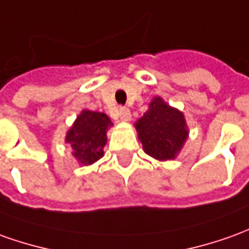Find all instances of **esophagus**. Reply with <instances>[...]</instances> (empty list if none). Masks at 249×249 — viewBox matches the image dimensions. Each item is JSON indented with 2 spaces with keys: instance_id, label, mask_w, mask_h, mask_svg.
<instances>
[{
  "instance_id": "1",
  "label": "esophagus",
  "mask_w": 249,
  "mask_h": 249,
  "mask_svg": "<svg viewBox=\"0 0 249 249\" xmlns=\"http://www.w3.org/2000/svg\"><path fill=\"white\" fill-rule=\"evenodd\" d=\"M119 118L122 122H128L131 119V114L128 108H119Z\"/></svg>"
}]
</instances>
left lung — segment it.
Listing matches in <instances>:
<instances>
[{
	"label": "left lung",
	"mask_w": 249,
	"mask_h": 249,
	"mask_svg": "<svg viewBox=\"0 0 249 249\" xmlns=\"http://www.w3.org/2000/svg\"><path fill=\"white\" fill-rule=\"evenodd\" d=\"M134 127L143 152L159 161L176 159L190 134L184 114L160 96L152 99Z\"/></svg>",
	"instance_id": "obj_1"
}]
</instances>
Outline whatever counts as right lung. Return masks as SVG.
Masks as SVG:
<instances>
[{
    "label": "right lung",
    "mask_w": 249,
    "mask_h": 249,
    "mask_svg": "<svg viewBox=\"0 0 249 249\" xmlns=\"http://www.w3.org/2000/svg\"><path fill=\"white\" fill-rule=\"evenodd\" d=\"M112 122L104 112L82 109L65 135V142L73 149V157L80 165H92L104 156L107 131Z\"/></svg>",
    "instance_id": "add662e5"
}]
</instances>
